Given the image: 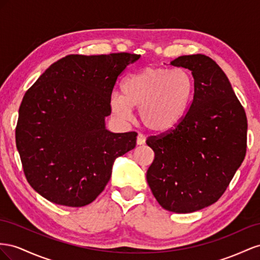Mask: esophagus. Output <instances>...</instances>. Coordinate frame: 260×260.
Here are the masks:
<instances>
[{
  "mask_svg": "<svg viewBox=\"0 0 260 260\" xmlns=\"http://www.w3.org/2000/svg\"><path fill=\"white\" fill-rule=\"evenodd\" d=\"M137 145H144L145 143H146V136L145 135H143V134H139L137 135Z\"/></svg>",
  "mask_w": 260,
  "mask_h": 260,
  "instance_id": "obj_1",
  "label": "esophagus"
}]
</instances>
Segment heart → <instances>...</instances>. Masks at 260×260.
Segmentation results:
<instances>
[{"label": "heart", "instance_id": "b5f03b06", "mask_svg": "<svg viewBox=\"0 0 260 260\" xmlns=\"http://www.w3.org/2000/svg\"><path fill=\"white\" fill-rule=\"evenodd\" d=\"M121 89L122 95L113 93L111 97L112 112L126 118L132 108H137L147 128L165 133L174 129L186 115L195 84L184 70L149 66L126 77Z\"/></svg>", "mask_w": 260, "mask_h": 260}]
</instances>
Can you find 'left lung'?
I'll use <instances>...</instances> for the list:
<instances>
[{"instance_id":"1","label":"left lung","mask_w":260,"mask_h":260,"mask_svg":"<svg viewBox=\"0 0 260 260\" xmlns=\"http://www.w3.org/2000/svg\"><path fill=\"white\" fill-rule=\"evenodd\" d=\"M194 77V98L172 131L146 140L154 152L147 182L162 208L189 213L223 195L245 158V110L220 66L209 56L192 54L171 62Z\"/></svg>"}]
</instances>
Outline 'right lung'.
<instances>
[{"label":"right lung","mask_w":260,"mask_h":260,"mask_svg":"<svg viewBox=\"0 0 260 260\" xmlns=\"http://www.w3.org/2000/svg\"><path fill=\"white\" fill-rule=\"evenodd\" d=\"M140 55L71 54L52 64L26 91L16 146L30 186L68 207L92 203L110 181L114 160L136 146L137 133H111V94Z\"/></svg>","instance_id":"1"}]
</instances>
